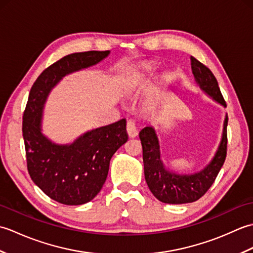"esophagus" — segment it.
<instances>
[{"label": "esophagus", "instance_id": "obj_1", "mask_svg": "<svg viewBox=\"0 0 253 253\" xmlns=\"http://www.w3.org/2000/svg\"><path fill=\"white\" fill-rule=\"evenodd\" d=\"M126 129H127L128 136H129L130 138H135V137L138 135L137 127H136L135 122H133V121H128V122H127Z\"/></svg>", "mask_w": 253, "mask_h": 253}]
</instances>
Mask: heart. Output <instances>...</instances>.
<instances>
[{
  "label": "heart",
  "mask_w": 253,
  "mask_h": 253,
  "mask_svg": "<svg viewBox=\"0 0 253 253\" xmlns=\"http://www.w3.org/2000/svg\"><path fill=\"white\" fill-rule=\"evenodd\" d=\"M152 72H153V69H152V68H149V69H147V71H146V73H147V74H151ZM143 75H144V74H143Z\"/></svg>",
  "instance_id": "heart-1"
}]
</instances>
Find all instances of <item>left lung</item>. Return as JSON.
Instances as JSON below:
<instances>
[{
	"mask_svg": "<svg viewBox=\"0 0 253 253\" xmlns=\"http://www.w3.org/2000/svg\"><path fill=\"white\" fill-rule=\"evenodd\" d=\"M190 61L193 77L199 88L218 104L226 106L212 72L195 57L191 56ZM227 122L228 117L225 115L221 142L211 162L193 174H178L166 169L161 158L159 138L152 126L144 127L139 132L142 144L144 178L158 200L169 204L190 203L197 201L209 190L226 159Z\"/></svg>",
	"mask_w": 253,
	"mask_h": 253,
	"instance_id": "8db88e82",
	"label": "left lung"
}]
</instances>
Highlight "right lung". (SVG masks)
Instances as JSON below:
<instances>
[{
	"label": "right lung",
	"mask_w": 253,
	"mask_h": 253,
	"mask_svg": "<svg viewBox=\"0 0 253 253\" xmlns=\"http://www.w3.org/2000/svg\"><path fill=\"white\" fill-rule=\"evenodd\" d=\"M109 54L88 51L64 56L37 78L26 105L23 137L29 175L46 196L66 206L84 204L100 192L113 154L128 140L126 120L91 129L72 143H55L42 132L44 104L64 77L96 65Z\"/></svg>",
	"instance_id": "1"
}]
</instances>
